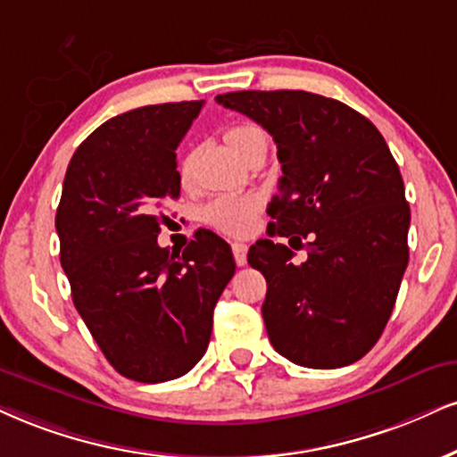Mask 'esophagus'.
I'll return each mask as SVG.
<instances>
[{"label":"esophagus","mask_w":457,"mask_h":457,"mask_svg":"<svg viewBox=\"0 0 457 457\" xmlns=\"http://www.w3.org/2000/svg\"><path fill=\"white\" fill-rule=\"evenodd\" d=\"M230 247H233L235 262H237L239 267H244V264L247 262V245L241 244V241H233V244H230Z\"/></svg>","instance_id":"1"}]
</instances>
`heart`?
Here are the masks:
<instances>
[{
	"label": "heart",
	"mask_w": 457,
	"mask_h": 457,
	"mask_svg": "<svg viewBox=\"0 0 457 457\" xmlns=\"http://www.w3.org/2000/svg\"><path fill=\"white\" fill-rule=\"evenodd\" d=\"M224 142L230 150L237 152L244 161L250 159L256 150L267 148L262 129L252 125V122H239V125L228 127L224 131ZM178 171L182 182H188L190 176H193V154H184L179 159ZM261 207V196L254 193L220 195L201 207V220L207 227L220 230V233L241 237V235H247L254 228Z\"/></svg>",
	"instance_id": "b5f03b06"
}]
</instances>
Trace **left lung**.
<instances>
[{"label":"left lung","mask_w":457,"mask_h":457,"mask_svg":"<svg viewBox=\"0 0 457 457\" xmlns=\"http://www.w3.org/2000/svg\"><path fill=\"white\" fill-rule=\"evenodd\" d=\"M273 135L281 173L269 235L247 262L267 279L262 318L275 352L309 369L356 362L379 341L409 262L401 169L360 112L307 91L216 97ZM305 246L308 261L291 262Z\"/></svg>","instance_id":"8db88e82"}]
</instances>
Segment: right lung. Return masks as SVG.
<instances>
[{"label":"right lung","instance_id":"add662e5","mask_svg":"<svg viewBox=\"0 0 457 457\" xmlns=\"http://www.w3.org/2000/svg\"><path fill=\"white\" fill-rule=\"evenodd\" d=\"M201 108L144 105L95 129L73 152L54 218L73 305L108 362L142 384L199 362L235 275L230 245L212 230L182 252L156 241L179 196L176 148Z\"/></svg>","mask_w":457,"mask_h":457}]
</instances>
